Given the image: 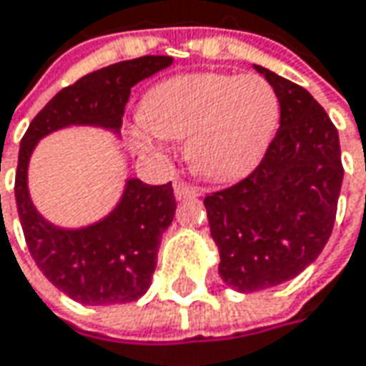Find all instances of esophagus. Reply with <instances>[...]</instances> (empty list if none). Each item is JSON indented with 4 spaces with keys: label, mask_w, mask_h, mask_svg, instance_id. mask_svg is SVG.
<instances>
[{
    "label": "esophagus",
    "mask_w": 366,
    "mask_h": 366,
    "mask_svg": "<svg viewBox=\"0 0 366 366\" xmlns=\"http://www.w3.org/2000/svg\"><path fill=\"white\" fill-rule=\"evenodd\" d=\"M174 192H176L178 200H184V198H196L198 196V188L192 186V184L184 182V180H178V182L174 184Z\"/></svg>",
    "instance_id": "1"
}]
</instances>
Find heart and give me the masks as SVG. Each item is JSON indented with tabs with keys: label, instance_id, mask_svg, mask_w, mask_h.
<instances>
[{
	"label": "heart",
	"instance_id": "b5f03b06",
	"mask_svg": "<svg viewBox=\"0 0 366 366\" xmlns=\"http://www.w3.org/2000/svg\"><path fill=\"white\" fill-rule=\"evenodd\" d=\"M145 115L127 135L152 152L158 133L188 139V159L200 176L231 182L245 176L267 152L280 125V97L259 74H182L159 82L145 99Z\"/></svg>",
	"mask_w": 366,
	"mask_h": 366
}]
</instances>
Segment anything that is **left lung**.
I'll list each match as a JSON object with an SVG mask.
<instances>
[{"label": "left lung", "mask_w": 366, "mask_h": 366, "mask_svg": "<svg viewBox=\"0 0 366 366\" xmlns=\"http://www.w3.org/2000/svg\"><path fill=\"white\" fill-rule=\"evenodd\" d=\"M280 97V129L259 166L204 198L219 273L237 292L294 280L332 234L345 168L334 123L304 86L255 66Z\"/></svg>", "instance_id": "left-lung-1"}]
</instances>
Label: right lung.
Here are the masks:
<instances>
[{
	"mask_svg": "<svg viewBox=\"0 0 366 366\" xmlns=\"http://www.w3.org/2000/svg\"><path fill=\"white\" fill-rule=\"evenodd\" d=\"M170 64V56H142L84 74L52 97L21 137L14 190L28 251L50 284L86 306L127 304L147 292L162 233L176 214L172 182L149 186L133 178L107 219L64 231L34 208L28 159L40 137L66 125H101L117 132L133 84Z\"/></svg>",
	"mask_w": 366,
	"mask_h": 366,
	"instance_id": "obj_1",
	"label": "right lung"
}]
</instances>
